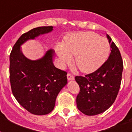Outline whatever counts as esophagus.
Instances as JSON below:
<instances>
[{
    "instance_id": "34e87169",
    "label": "esophagus",
    "mask_w": 132,
    "mask_h": 132,
    "mask_svg": "<svg viewBox=\"0 0 132 132\" xmlns=\"http://www.w3.org/2000/svg\"><path fill=\"white\" fill-rule=\"evenodd\" d=\"M67 78H68V80H69V81H70V80H74V79H75L74 76L70 73L67 74Z\"/></svg>"
}]
</instances>
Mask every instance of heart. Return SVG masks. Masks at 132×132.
Wrapping results in <instances>:
<instances>
[{"instance_id": "b5f03b06", "label": "heart", "mask_w": 132, "mask_h": 132, "mask_svg": "<svg viewBox=\"0 0 132 132\" xmlns=\"http://www.w3.org/2000/svg\"><path fill=\"white\" fill-rule=\"evenodd\" d=\"M109 51V41L89 32L68 35L57 48V54L63 63L68 62L70 56H75L74 62L85 73L98 69L106 60Z\"/></svg>"}]
</instances>
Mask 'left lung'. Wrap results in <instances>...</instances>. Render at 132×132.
I'll list each match as a JSON object with an SVG mask.
<instances>
[{"mask_svg": "<svg viewBox=\"0 0 132 132\" xmlns=\"http://www.w3.org/2000/svg\"><path fill=\"white\" fill-rule=\"evenodd\" d=\"M107 38L111 48L108 60L94 72L75 77L80 87L77 108L86 115H96L106 111L114 103L119 91L123 60L118 47L108 35Z\"/></svg>", "mask_w": 132, "mask_h": 132, "instance_id": "1", "label": "left lung"}]
</instances>
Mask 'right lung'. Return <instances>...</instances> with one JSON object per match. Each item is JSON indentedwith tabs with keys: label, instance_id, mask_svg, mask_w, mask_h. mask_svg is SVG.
Instances as JSON below:
<instances>
[{
	"label": "right lung",
	"instance_id": "obj_1",
	"mask_svg": "<svg viewBox=\"0 0 132 132\" xmlns=\"http://www.w3.org/2000/svg\"><path fill=\"white\" fill-rule=\"evenodd\" d=\"M52 30L53 26H42L23 34L9 56V78L14 97L21 106L36 115L49 114L53 111L59 92L67 83V72L53 65L52 49L42 58L30 60L23 55L20 46Z\"/></svg>",
	"mask_w": 132,
	"mask_h": 132
}]
</instances>
